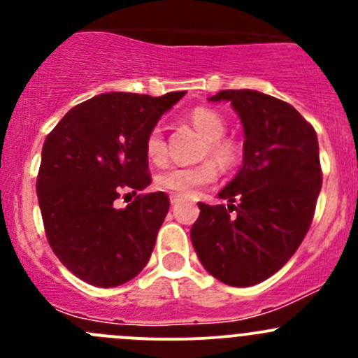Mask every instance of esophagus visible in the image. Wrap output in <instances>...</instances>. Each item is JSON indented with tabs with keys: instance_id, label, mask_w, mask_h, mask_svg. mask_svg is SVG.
Returning <instances> with one entry per match:
<instances>
[{
	"instance_id": "34e87169",
	"label": "esophagus",
	"mask_w": 358,
	"mask_h": 358,
	"mask_svg": "<svg viewBox=\"0 0 358 358\" xmlns=\"http://www.w3.org/2000/svg\"><path fill=\"white\" fill-rule=\"evenodd\" d=\"M182 201H183V197L176 196V194H171V196H169V202H171L173 206H175V204H178V202H182Z\"/></svg>"
}]
</instances>
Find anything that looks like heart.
Instances as JSON below:
<instances>
[{
  "label": "heart",
  "instance_id": "heart-1",
  "mask_svg": "<svg viewBox=\"0 0 358 358\" xmlns=\"http://www.w3.org/2000/svg\"><path fill=\"white\" fill-rule=\"evenodd\" d=\"M189 119L206 136L204 154L211 156L223 168H230L241 157V147L236 140L223 136L227 122L223 115L209 107H196L189 112ZM145 154L150 162L162 164L168 159V149L162 129L156 126L145 138ZM218 178L215 162L204 161L194 166H171L156 176V185L166 192L182 197H194L206 187L213 185Z\"/></svg>",
  "mask_w": 358,
  "mask_h": 358
}]
</instances>
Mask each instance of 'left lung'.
<instances>
[{"label": "left lung", "mask_w": 358, "mask_h": 358, "mask_svg": "<svg viewBox=\"0 0 358 358\" xmlns=\"http://www.w3.org/2000/svg\"><path fill=\"white\" fill-rule=\"evenodd\" d=\"M209 100H227L239 114L243 166L218 194L229 208L199 202L190 239L213 277L255 286L286 265L312 225L322 187L317 133L294 107L262 92L223 90Z\"/></svg>", "instance_id": "obj_1"}]
</instances>
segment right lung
I'll list each match as a JSON object with an SVG mask.
<instances>
[{
  "label": "right lung",
  "mask_w": 358,
  "mask_h": 358,
  "mask_svg": "<svg viewBox=\"0 0 358 358\" xmlns=\"http://www.w3.org/2000/svg\"><path fill=\"white\" fill-rule=\"evenodd\" d=\"M183 95L102 93L72 107L46 136L36 182L46 239L85 282L121 286L149 262L169 197L140 194L121 209L115 199L150 185L145 138Z\"/></svg>",
  "instance_id": "right-lung-1"
}]
</instances>
